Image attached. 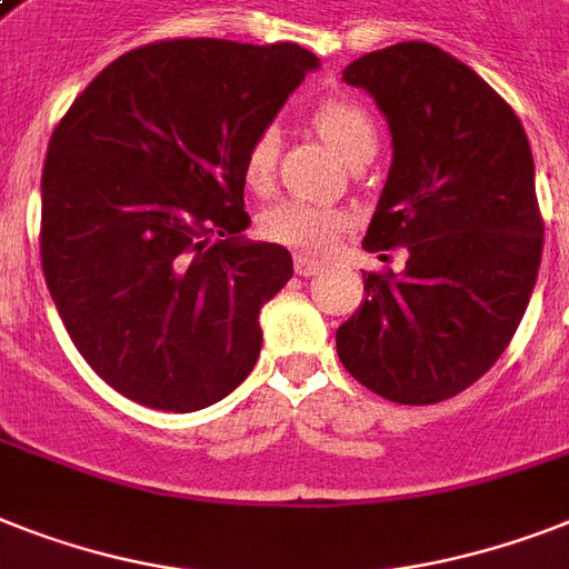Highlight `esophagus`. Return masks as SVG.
Segmentation results:
<instances>
[{"mask_svg": "<svg viewBox=\"0 0 569 569\" xmlns=\"http://www.w3.org/2000/svg\"><path fill=\"white\" fill-rule=\"evenodd\" d=\"M321 269H325V262L316 260V257H309V253H295V271H298L300 277H312Z\"/></svg>", "mask_w": 569, "mask_h": 569, "instance_id": "1", "label": "esophagus"}]
</instances>
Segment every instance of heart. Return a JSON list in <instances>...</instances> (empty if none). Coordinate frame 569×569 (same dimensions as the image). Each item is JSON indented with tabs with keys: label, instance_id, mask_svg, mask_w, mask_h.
Instances as JSON below:
<instances>
[{
	"label": "heart",
	"instance_id": "obj_1",
	"mask_svg": "<svg viewBox=\"0 0 569 569\" xmlns=\"http://www.w3.org/2000/svg\"><path fill=\"white\" fill-rule=\"evenodd\" d=\"M312 122L332 149L345 160H357L362 154H373L377 149V122L359 101L348 96H327L312 113ZM277 157H280V133L274 124H262L253 133L242 154V178L253 192H269L274 180ZM348 228V216L336 207L286 198L277 201L260 216V233L266 239L295 251L327 253L336 239Z\"/></svg>",
	"mask_w": 569,
	"mask_h": 569
}]
</instances>
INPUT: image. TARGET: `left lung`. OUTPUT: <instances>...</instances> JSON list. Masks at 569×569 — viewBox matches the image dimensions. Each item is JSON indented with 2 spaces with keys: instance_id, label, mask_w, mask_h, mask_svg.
<instances>
[{
  "instance_id": "left-lung-1",
  "label": "left lung",
  "mask_w": 569,
  "mask_h": 569,
  "mask_svg": "<svg viewBox=\"0 0 569 569\" xmlns=\"http://www.w3.org/2000/svg\"><path fill=\"white\" fill-rule=\"evenodd\" d=\"M345 81L377 99L395 146L362 248H406L409 260L403 274H365L336 350L373 395L441 403L491 371L532 298L543 251L532 149L509 101L432 43L362 54Z\"/></svg>"
}]
</instances>
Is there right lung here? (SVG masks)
I'll return each mask as SVG.
<instances>
[{"mask_svg": "<svg viewBox=\"0 0 569 569\" xmlns=\"http://www.w3.org/2000/svg\"><path fill=\"white\" fill-rule=\"evenodd\" d=\"M316 67L298 43L160 40L101 69L52 131L46 286L78 353L133 403L196 412L257 365L292 253L237 237L242 154Z\"/></svg>", "mask_w": 569, "mask_h": 569, "instance_id": "1", "label": "right lung"}]
</instances>
